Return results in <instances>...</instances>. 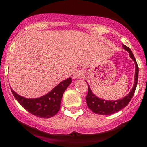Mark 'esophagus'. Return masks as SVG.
<instances>
[{
    "mask_svg": "<svg viewBox=\"0 0 147 147\" xmlns=\"http://www.w3.org/2000/svg\"><path fill=\"white\" fill-rule=\"evenodd\" d=\"M83 76V73L81 70H79V69H77L74 72L73 74V78H75V79H80V78H82Z\"/></svg>",
    "mask_w": 147,
    "mask_h": 147,
    "instance_id": "34e87169",
    "label": "esophagus"
}]
</instances>
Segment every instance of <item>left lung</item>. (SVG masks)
I'll use <instances>...</instances> for the list:
<instances>
[{
	"mask_svg": "<svg viewBox=\"0 0 147 147\" xmlns=\"http://www.w3.org/2000/svg\"><path fill=\"white\" fill-rule=\"evenodd\" d=\"M123 48L129 53L130 57L132 59V60L135 63V76H134V86H133L131 91L128 93V94L123 98L115 100V101H108V100L102 99V98L96 96L92 92L90 86L88 84V95L86 97V103H87V105L89 109L94 113L102 115H109L116 113V112L123 109L124 107H125L128 105V103L131 101L132 97L134 96L136 88L137 83H138V67L131 49L125 46L124 44H123Z\"/></svg>",
	"mask_w": 147,
	"mask_h": 147,
	"instance_id": "left-lung-1",
	"label": "left lung"
}]
</instances>
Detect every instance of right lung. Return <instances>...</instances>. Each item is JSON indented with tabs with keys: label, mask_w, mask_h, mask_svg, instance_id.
Segmentation results:
<instances>
[{
	"label": "right lung",
	"mask_w": 147,
	"mask_h": 147,
	"mask_svg": "<svg viewBox=\"0 0 147 147\" xmlns=\"http://www.w3.org/2000/svg\"><path fill=\"white\" fill-rule=\"evenodd\" d=\"M72 83V78H67L59 83L46 95L39 98H29L16 94L11 88L16 101L30 113L41 118H50L57 115L60 109L61 98L67 87Z\"/></svg>",
	"instance_id": "add662e5"
}]
</instances>
